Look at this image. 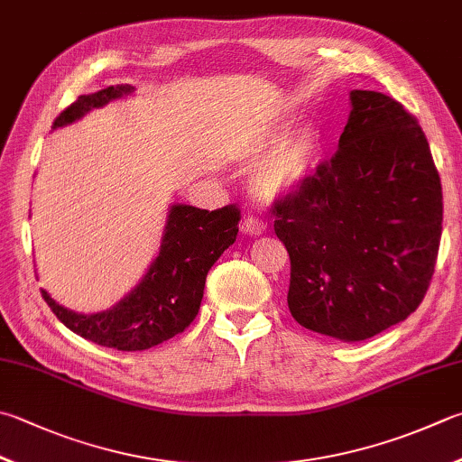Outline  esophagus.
Returning <instances> with one entry per match:
<instances>
[{"mask_svg":"<svg viewBox=\"0 0 462 462\" xmlns=\"http://www.w3.org/2000/svg\"><path fill=\"white\" fill-rule=\"evenodd\" d=\"M265 227L267 225L261 221V219H257V217H245V219L241 221V231L245 233V235H261L265 231Z\"/></svg>","mask_w":462,"mask_h":462,"instance_id":"34e87169","label":"esophagus"}]
</instances>
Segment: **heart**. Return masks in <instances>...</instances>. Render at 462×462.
<instances>
[{"label":"heart","mask_w":462,"mask_h":462,"mask_svg":"<svg viewBox=\"0 0 462 462\" xmlns=\"http://www.w3.org/2000/svg\"><path fill=\"white\" fill-rule=\"evenodd\" d=\"M282 130H269L257 144L255 152H263L280 141ZM319 154V134L316 128L306 126L290 134L269 151L251 171V182L261 197L273 199L293 193L308 180L316 169Z\"/></svg>","instance_id":"b5f03b06"}]
</instances>
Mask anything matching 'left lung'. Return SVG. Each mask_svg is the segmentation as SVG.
Masks as SVG:
<instances>
[{"mask_svg": "<svg viewBox=\"0 0 462 462\" xmlns=\"http://www.w3.org/2000/svg\"><path fill=\"white\" fill-rule=\"evenodd\" d=\"M329 161L275 199L291 261L287 306L300 326L360 342L420 306L437 265L442 187L422 128L402 104L352 90Z\"/></svg>", "mask_w": 462, "mask_h": 462, "instance_id": "left-lung-1", "label": "left lung"}]
</instances>
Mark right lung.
Masks as SVG:
<instances>
[{"mask_svg": "<svg viewBox=\"0 0 462 462\" xmlns=\"http://www.w3.org/2000/svg\"><path fill=\"white\" fill-rule=\"evenodd\" d=\"M133 90V86L118 84L78 96L76 102L60 112L51 128L74 123L88 110L100 108ZM239 221L241 211L235 205L215 211L172 205L159 257L152 261L143 282L115 308L84 316L60 306L46 290H42V298L68 329L94 344L123 352L149 350L180 334L195 319L208 269L235 243Z\"/></svg>", "mask_w": 462, "mask_h": 462, "instance_id": "1", "label": "right lung"}]
</instances>
